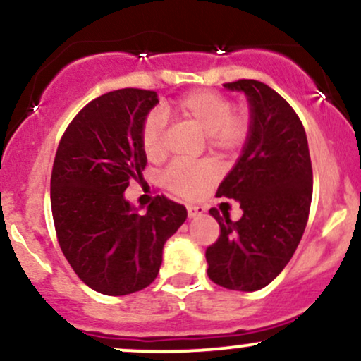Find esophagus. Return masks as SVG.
<instances>
[{
  "mask_svg": "<svg viewBox=\"0 0 361 361\" xmlns=\"http://www.w3.org/2000/svg\"><path fill=\"white\" fill-rule=\"evenodd\" d=\"M186 210H188V217L190 219L198 217V215H202L205 212V209L202 205H188V207H186Z\"/></svg>",
  "mask_w": 361,
  "mask_h": 361,
  "instance_id": "1",
  "label": "esophagus"
}]
</instances>
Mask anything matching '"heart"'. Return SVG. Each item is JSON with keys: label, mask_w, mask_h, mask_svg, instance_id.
<instances>
[{"label": "heart", "mask_w": 361, "mask_h": 361, "mask_svg": "<svg viewBox=\"0 0 361 361\" xmlns=\"http://www.w3.org/2000/svg\"><path fill=\"white\" fill-rule=\"evenodd\" d=\"M175 110L183 120L205 132L210 149L233 154L239 151L251 130V115L244 109H233V102L226 94L210 90H197L175 102ZM166 115L159 109L146 115L140 128V146L147 159L159 161L166 154L164 147ZM221 169L212 159L175 161L163 175L164 185L181 197L195 198L217 181Z\"/></svg>", "instance_id": "obj_1"}]
</instances>
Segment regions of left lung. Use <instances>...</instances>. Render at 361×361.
Returning a JSON list of instances; mask_svg holds the SVG:
<instances>
[{
	"label": "left lung",
	"mask_w": 361,
	"mask_h": 361,
	"mask_svg": "<svg viewBox=\"0 0 361 361\" xmlns=\"http://www.w3.org/2000/svg\"><path fill=\"white\" fill-rule=\"evenodd\" d=\"M224 88L247 97L251 130L217 190L239 202L243 217L234 222L210 209L221 235L205 251L207 273L224 288L255 292L280 275L299 246L312 200V164L299 115L275 90L256 80Z\"/></svg>",
	"instance_id": "obj_1"
}]
</instances>
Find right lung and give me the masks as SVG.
<instances>
[{"label": "right lung", "mask_w": 361, "mask_h": 361, "mask_svg": "<svg viewBox=\"0 0 361 361\" xmlns=\"http://www.w3.org/2000/svg\"><path fill=\"white\" fill-rule=\"evenodd\" d=\"M156 91L123 88L91 100L62 134L51 176L57 241L90 288L127 295L151 285L164 243L186 221L181 204L157 195L139 214L123 198L142 180L147 157L140 146Z\"/></svg>", "instance_id": "1"}]
</instances>
